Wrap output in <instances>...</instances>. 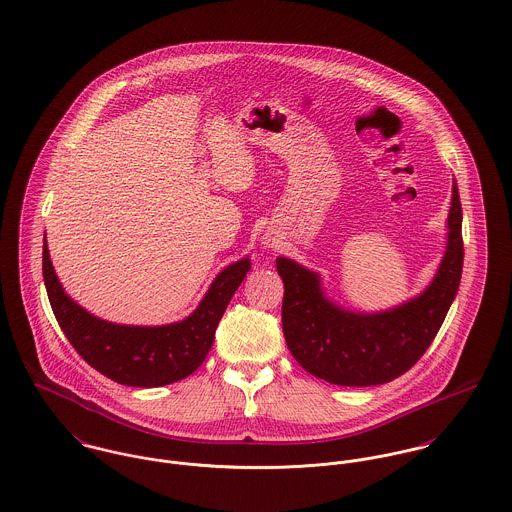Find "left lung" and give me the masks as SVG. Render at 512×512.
<instances>
[{"label": "left lung", "mask_w": 512, "mask_h": 512, "mask_svg": "<svg viewBox=\"0 0 512 512\" xmlns=\"http://www.w3.org/2000/svg\"><path fill=\"white\" fill-rule=\"evenodd\" d=\"M463 269L461 202L454 182L448 247L430 286L393 310L349 312L330 302L320 277L279 257L283 332L292 357L314 377L341 387L383 385L406 373L430 347L454 302Z\"/></svg>", "instance_id": "left-lung-1"}]
</instances>
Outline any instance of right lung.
I'll use <instances>...</instances> for the list:
<instances>
[{
    "instance_id": "right-lung-1",
    "label": "right lung",
    "mask_w": 512,
    "mask_h": 512,
    "mask_svg": "<svg viewBox=\"0 0 512 512\" xmlns=\"http://www.w3.org/2000/svg\"><path fill=\"white\" fill-rule=\"evenodd\" d=\"M251 269L249 259L226 267L182 322L169 326H121L100 320L78 306L58 283L47 243L43 279L58 326L80 357L119 385L153 389L192 375L206 359L216 328L237 286Z\"/></svg>"
}]
</instances>
